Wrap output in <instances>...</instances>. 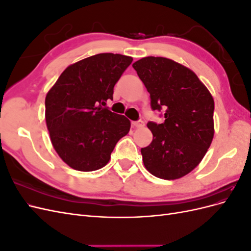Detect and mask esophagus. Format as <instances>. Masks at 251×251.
<instances>
[{
  "label": "esophagus",
  "mask_w": 251,
  "mask_h": 251,
  "mask_svg": "<svg viewBox=\"0 0 251 251\" xmlns=\"http://www.w3.org/2000/svg\"><path fill=\"white\" fill-rule=\"evenodd\" d=\"M133 126L136 127H142L144 126V123L142 120H138V121H133Z\"/></svg>",
  "instance_id": "obj_1"
}]
</instances>
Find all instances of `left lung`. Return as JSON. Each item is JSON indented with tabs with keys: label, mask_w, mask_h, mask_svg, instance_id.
<instances>
[{
	"label": "left lung",
	"mask_w": 251,
	"mask_h": 251,
	"mask_svg": "<svg viewBox=\"0 0 251 251\" xmlns=\"http://www.w3.org/2000/svg\"><path fill=\"white\" fill-rule=\"evenodd\" d=\"M153 110L164 123L148 124L153 141L141 149L143 164L155 177L175 180L201 162L215 134V101L196 73L173 59L148 56L133 64Z\"/></svg>",
	"instance_id": "1"
}]
</instances>
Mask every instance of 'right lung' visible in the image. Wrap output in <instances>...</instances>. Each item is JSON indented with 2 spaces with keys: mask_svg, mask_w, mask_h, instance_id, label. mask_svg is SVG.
<instances>
[{
  "mask_svg": "<svg viewBox=\"0 0 251 251\" xmlns=\"http://www.w3.org/2000/svg\"><path fill=\"white\" fill-rule=\"evenodd\" d=\"M131 56L100 53L67 67L45 100V118L53 148L70 168L97 171L107 164L131 121L102 108L131 65Z\"/></svg>",
  "mask_w": 251,
  "mask_h": 251,
  "instance_id": "right-lung-1",
  "label": "right lung"
}]
</instances>
